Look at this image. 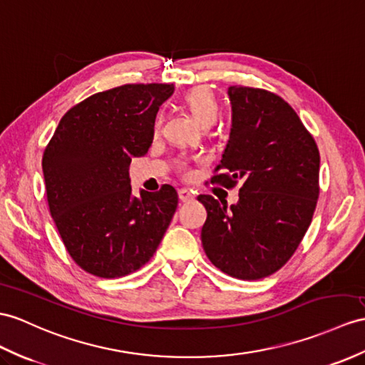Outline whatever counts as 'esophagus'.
Wrapping results in <instances>:
<instances>
[{"label":"esophagus","mask_w":365,"mask_h":365,"mask_svg":"<svg viewBox=\"0 0 365 365\" xmlns=\"http://www.w3.org/2000/svg\"><path fill=\"white\" fill-rule=\"evenodd\" d=\"M178 195H180V200L184 201V202L192 201V200L195 198L193 192H190V190H187V189H180V190H178Z\"/></svg>","instance_id":"esophagus-1"}]
</instances>
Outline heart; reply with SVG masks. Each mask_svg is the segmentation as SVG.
I'll use <instances>...</instances> for the list:
<instances>
[{"instance_id":"b5f03b06","label":"heart","mask_w":365,"mask_h":365,"mask_svg":"<svg viewBox=\"0 0 365 365\" xmlns=\"http://www.w3.org/2000/svg\"><path fill=\"white\" fill-rule=\"evenodd\" d=\"M184 105L187 106L189 113L195 122L201 127H210L220 118V103L217 96L207 86H195L184 96ZM158 120L155 122V128Z\"/></svg>"}]
</instances>
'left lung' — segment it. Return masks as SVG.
I'll use <instances>...</instances> for the list:
<instances>
[{
	"label": "left lung",
	"mask_w": 365,
	"mask_h": 365,
	"mask_svg": "<svg viewBox=\"0 0 365 365\" xmlns=\"http://www.w3.org/2000/svg\"><path fill=\"white\" fill-rule=\"evenodd\" d=\"M232 128L212 184L243 185L227 207L210 195L201 229L204 252L218 269L240 280L279 271L296 252L319 198L321 156L297 113L260 88L229 86Z\"/></svg>",
	"instance_id": "8db88e82"
}]
</instances>
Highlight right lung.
<instances>
[{
	"mask_svg": "<svg viewBox=\"0 0 365 365\" xmlns=\"http://www.w3.org/2000/svg\"><path fill=\"white\" fill-rule=\"evenodd\" d=\"M168 83H128L88 97L58 122L43 153L51 217L73 260L102 279L142 268L170 225L178 193H131L128 167L153 140Z\"/></svg>",
	"mask_w": 365,
	"mask_h": 365,
	"instance_id": "obj_1",
	"label": "right lung"
}]
</instances>
